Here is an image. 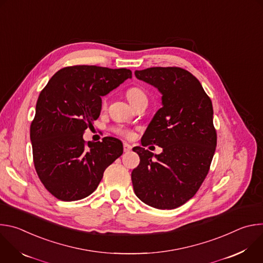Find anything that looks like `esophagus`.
I'll list each match as a JSON object with an SVG mask.
<instances>
[{"mask_svg":"<svg viewBox=\"0 0 263 263\" xmlns=\"http://www.w3.org/2000/svg\"><path fill=\"white\" fill-rule=\"evenodd\" d=\"M131 149H132V145L127 143V142H124V152L128 153V152L131 151Z\"/></svg>","mask_w":263,"mask_h":263,"instance_id":"esophagus-1","label":"esophagus"}]
</instances>
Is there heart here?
<instances>
[{"instance_id": "b5f03b06", "label": "heart", "mask_w": 263, "mask_h": 263, "mask_svg": "<svg viewBox=\"0 0 263 263\" xmlns=\"http://www.w3.org/2000/svg\"><path fill=\"white\" fill-rule=\"evenodd\" d=\"M127 98L128 100L130 101V103L133 105L135 104L136 102H138L139 100H142V99H146V95L144 93L143 90H141L140 88H137V87H132L130 88L128 91H127ZM107 105V101L106 99L103 100L102 102V106L103 107H106ZM116 133L120 134V135H123L125 137H131L132 136V132L129 131L128 129H124L122 127H118V128H115L114 129Z\"/></svg>"}]
</instances>
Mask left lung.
<instances>
[{
  "label": "left lung",
  "mask_w": 263,
  "mask_h": 263,
  "mask_svg": "<svg viewBox=\"0 0 263 263\" xmlns=\"http://www.w3.org/2000/svg\"><path fill=\"white\" fill-rule=\"evenodd\" d=\"M135 76L162 95V108L141 144L154 143L163 151L154 155L133 147L140 158L131 174L133 190L148 206L174 209L197 194L209 172L216 147L212 103L200 81L181 67H149L135 70Z\"/></svg>",
  "instance_id": "obj_1"
}]
</instances>
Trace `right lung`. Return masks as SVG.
I'll list each match as a JSON object with an SVG mask.
<instances>
[{"label":"right lung","mask_w":263,"mask_h":263,"mask_svg":"<svg viewBox=\"0 0 263 263\" xmlns=\"http://www.w3.org/2000/svg\"><path fill=\"white\" fill-rule=\"evenodd\" d=\"M129 78L132 71L127 68L67 66L40 93L30 127L33 161L42 183L58 200L91 195L104 171L123 154L120 139L85 142L83 134L100 117L101 97Z\"/></svg>","instance_id":"right-lung-1"}]
</instances>
